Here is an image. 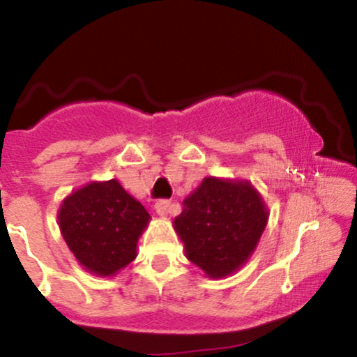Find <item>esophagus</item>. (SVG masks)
Here are the masks:
<instances>
[{
    "label": "esophagus",
    "instance_id": "1",
    "mask_svg": "<svg viewBox=\"0 0 357 357\" xmlns=\"http://www.w3.org/2000/svg\"><path fill=\"white\" fill-rule=\"evenodd\" d=\"M154 208H155V213H158V215L166 216L171 210V202L169 199H159V202H155Z\"/></svg>",
    "mask_w": 357,
    "mask_h": 357
}]
</instances>
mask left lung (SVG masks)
<instances>
[{
  "label": "left lung",
  "mask_w": 357,
  "mask_h": 357,
  "mask_svg": "<svg viewBox=\"0 0 357 357\" xmlns=\"http://www.w3.org/2000/svg\"><path fill=\"white\" fill-rule=\"evenodd\" d=\"M268 213L247 181L204 178L183 202L174 220L188 260L206 275L220 278L241 267L255 250Z\"/></svg>",
  "instance_id": "left-lung-1"
}]
</instances>
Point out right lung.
<instances>
[{"label":"right lung","mask_w":357,"mask_h":357,"mask_svg":"<svg viewBox=\"0 0 357 357\" xmlns=\"http://www.w3.org/2000/svg\"><path fill=\"white\" fill-rule=\"evenodd\" d=\"M149 213L116 179L72 192L59 213L61 235L77 260L97 275H114L136 258Z\"/></svg>","instance_id":"obj_1"}]
</instances>
